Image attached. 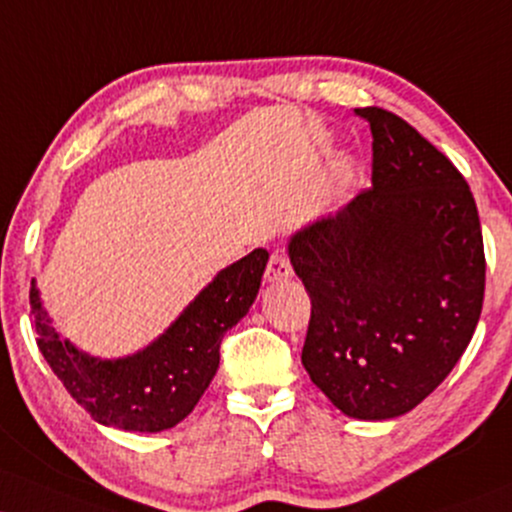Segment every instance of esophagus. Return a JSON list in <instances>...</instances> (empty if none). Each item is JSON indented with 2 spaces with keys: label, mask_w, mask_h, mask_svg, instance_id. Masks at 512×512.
<instances>
[{
  "label": "esophagus",
  "mask_w": 512,
  "mask_h": 512,
  "mask_svg": "<svg viewBox=\"0 0 512 512\" xmlns=\"http://www.w3.org/2000/svg\"><path fill=\"white\" fill-rule=\"evenodd\" d=\"M291 274H293L291 260H288V257L279 250L272 252V257H269V264H267V272H264V281L279 283V281L291 279Z\"/></svg>",
  "instance_id": "1"
}]
</instances>
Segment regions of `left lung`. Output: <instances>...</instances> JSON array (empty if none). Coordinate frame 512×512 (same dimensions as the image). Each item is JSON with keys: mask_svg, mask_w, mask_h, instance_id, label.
I'll return each mask as SVG.
<instances>
[{"mask_svg": "<svg viewBox=\"0 0 512 512\" xmlns=\"http://www.w3.org/2000/svg\"><path fill=\"white\" fill-rule=\"evenodd\" d=\"M372 131V188L295 231L288 257L312 300L303 367L343 415H405L451 374L484 303L470 186L408 121L355 109Z\"/></svg>", "mask_w": 512, "mask_h": 512, "instance_id": "left-lung-1", "label": "left lung"}]
</instances>
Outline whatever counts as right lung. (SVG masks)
Listing matches in <instances>:
<instances>
[{"label":"right lung","instance_id":"right-lung-1","mask_svg":"<svg viewBox=\"0 0 512 512\" xmlns=\"http://www.w3.org/2000/svg\"><path fill=\"white\" fill-rule=\"evenodd\" d=\"M267 262L269 252L257 248L221 269L150 346L112 360L59 336L33 279L30 315L38 348L92 420L123 432H164L186 420L214 379L221 338L248 315Z\"/></svg>","mask_w":512,"mask_h":512}]
</instances>
